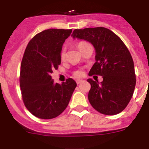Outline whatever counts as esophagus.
Returning <instances> with one entry per match:
<instances>
[{
    "label": "esophagus",
    "instance_id": "obj_1",
    "mask_svg": "<svg viewBox=\"0 0 149 149\" xmlns=\"http://www.w3.org/2000/svg\"><path fill=\"white\" fill-rule=\"evenodd\" d=\"M83 81H84L82 80V79H77V80H76V83H77V84H81Z\"/></svg>",
    "mask_w": 149,
    "mask_h": 149
}]
</instances>
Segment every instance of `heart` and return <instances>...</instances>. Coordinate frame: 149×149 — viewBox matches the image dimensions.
I'll use <instances>...</instances> for the list:
<instances>
[{
	"label": "heart",
	"instance_id": "1",
	"mask_svg": "<svg viewBox=\"0 0 149 149\" xmlns=\"http://www.w3.org/2000/svg\"><path fill=\"white\" fill-rule=\"evenodd\" d=\"M85 44H86V43L84 42V41H81V42H79V44H77V47L78 48H79V49L80 50V49L81 48L82 46ZM65 50L63 49L62 50L61 53H60V57H61L62 60H63V59L65 58ZM82 74H83V73H82L81 70H77V71H76L74 73V76H77V77H79V76H81Z\"/></svg>",
	"mask_w": 149,
	"mask_h": 149
}]
</instances>
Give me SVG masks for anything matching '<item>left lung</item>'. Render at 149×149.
I'll return each mask as SVG.
<instances>
[{
  "label": "left lung",
  "mask_w": 149,
  "mask_h": 149,
  "mask_svg": "<svg viewBox=\"0 0 149 149\" xmlns=\"http://www.w3.org/2000/svg\"><path fill=\"white\" fill-rule=\"evenodd\" d=\"M73 38L91 43L95 50V64L89 75L102 76L103 81L87 79L91 89L88 99L92 106L105 115L122 112L135 90V67L132 57L123 41L105 27L74 30Z\"/></svg>",
  "instance_id": "left-lung-1"
}]
</instances>
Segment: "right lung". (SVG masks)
Instances as JSON below:
<instances>
[{
    "label": "right lung",
    "instance_id": "add662e5",
    "mask_svg": "<svg viewBox=\"0 0 149 149\" xmlns=\"http://www.w3.org/2000/svg\"><path fill=\"white\" fill-rule=\"evenodd\" d=\"M71 33L63 29L44 30L30 40L24 51L20 88L24 105L36 117L50 119L61 114L77 86L72 79L54 83L51 76L61 63L63 45Z\"/></svg>",
    "mask_w": 149,
    "mask_h": 149
}]
</instances>
